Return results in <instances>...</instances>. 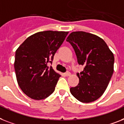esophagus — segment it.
<instances>
[{
  "instance_id": "esophagus-1",
  "label": "esophagus",
  "mask_w": 124,
  "mask_h": 124,
  "mask_svg": "<svg viewBox=\"0 0 124 124\" xmlns=\"http://www.w3.org/2000/svg\"><path fill=\"white\" fill-rule=\"evenodd\" d=\"M64 75H65L66 76H70V75H71V73L69 72V71H67V72H66V73H64Z\"/></svg>"
}]
</instances>
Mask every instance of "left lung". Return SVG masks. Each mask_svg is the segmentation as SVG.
Wrapping results in <instances>:
<instances>
[{
  "label": "left lung",
  "instance_id": "1",
  "mask_svg": "<svg viewBox=\"0 0 124 124\" xmlns=\"http://www.w3.org/2000/svg\"><path fill=\"white\" fill-rule=\"evenodd\" d=\"M66 41L73 47L79 64L84 65L77 73L79 83L70 93L82 103L96 101L103 94L114 71V56L103 39L85 31H73Z\"/></svg>",
  "mask_w": 124,
  "mask_h": 124
}]
</instances>
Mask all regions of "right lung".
<instances>
[{"instance_id":"right-lung-1","label":"right lung","mask_w":124,"mask_h":124,"mask_svg":"<svg viewBox=\"0 0 124 124\" xmlns=\"http://www.w3.org/2000/svg\"><path fill=\"white\" fill-rule=\"evenodd\" d=\"M68 31H44L28 37L16 49L14 69L22 91L33 100L46 99L54 91L61 75L48 63H52L57 50Z\"/></svg>"}]
</instances>
